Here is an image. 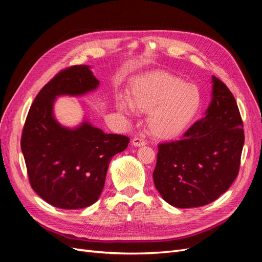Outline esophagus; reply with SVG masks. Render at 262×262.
I'll use <instances>...</instances> for the list:
<instances>
[{
    "label": "esophagus",
    "mask_w": 262,
    "mask_h": 262,
    "mask_svg": "<svg viewBox=\"0 0 262 262\" xmlns=\"http://www.w3.org/2000/svg\"><path fill=\"white\" fill-rule=\"evenodd\" d=\"M146 144V142L143 140V139H141V138H134L133 140H132V145H134V146H144Z\"/></svg>",
    "instance_id": "esophagus-1"
}]
</instances>
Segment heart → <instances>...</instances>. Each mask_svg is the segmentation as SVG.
<instances>
[{"instance_id": "b5f03b06", "label": "heart", "mask_w": 262, "mask_h": 262, "mask_svg": "<svg viewBox=\"0 0 262 262\" xmlns=\"http://www.w3.org/2000/svg\"><path fill=\"white\" fill-rule=\"evenodd\" d=\"M201 104L199 87L163 71L138 78L130 87L128 99H117V106L123 113H147L148 132L164 140L185 132L199 113Z\"/></svg>"}]
</instances>
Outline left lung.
<instances>
[{
  "label": "left lung",
  "instance_id": "obj_1",
  "mask_svg": "<svg viewBox=\"0 0 262 262\" xmlns=\"http://www.w3.org/2000/svg\"><path fill=\"white\" fill-rule=\"evenodd\" d=\"M211 104L182 139L158 145L154 185L176 208L203 207L216 200L238 175L243 120L233 94L212 76Z\"/></svg>",
  "mask_w": 262,
  "mask_h": 262
}]
</instances>
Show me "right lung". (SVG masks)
<instances>
[{"instance_id":"right-lung-1","label":"right lung","mask_w":262,"mask_h":262,"mask_svg":"<svg viewBox=\"0 0 262 262\" xmlns=\"http://www.w3.org/2000/svg\"><path fill=\"white\" fill-rule=\"evenodd\" d=\"M98 85L89 66L62 70L38 93L24 124L20 147L29 184L55 208L76 210L96 202L110 161L130 142L128 137L107 134L87 121L69 129L54 119L57 96H81Z\"/></svg>"}]
</instances>
